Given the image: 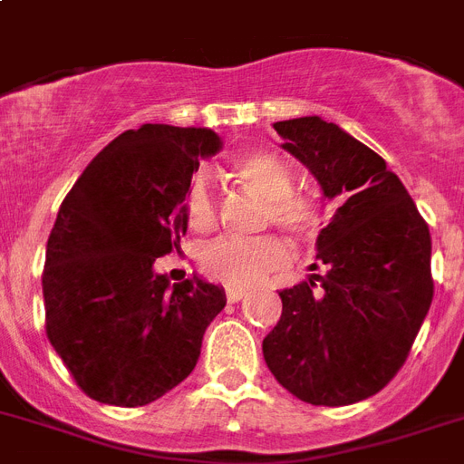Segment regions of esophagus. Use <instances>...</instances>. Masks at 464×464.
<instances>
[{
    "label": "esophagus",
    "mask_w": 464,
    "mask_h": 464,
    "mask_svg": "<svg viewBox=\"0 0 464 464\" xmlns=\"http://www.w3.org/2000/svg\"><path fill=\"white\" fill-rule=\"evenodd\" d=\"M244 296H246V292H244V289H227V292H225V298H227L229 304H239Z\"/></svg>",
    "instance_id": "esophagus-1"
}]
</instances>
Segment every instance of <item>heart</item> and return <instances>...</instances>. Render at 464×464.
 I'll list each match as a JSON object with an SVG mask.
<instances>
[{"mask_svg": "<svg viewBox=\"0 0 464 464\" xmlns=\"http://www.w3.org/2000/svg\"><path fill=\"white\" fill-rule=\"evenodd\" d=\"M232 178L263 198V223L275 225L292 239H313L323 227V204L315 194L294 187L289 160L273 149H251L232 163ZM216 197L197 179L185 197V223L191 232H210L216 225ZM286 263V246L277 237L218 239L204 248L201 270L208 279L232 289H246Z\"/></svg>", "mask_w": 464, "mask_h": 464, "instance_id": "1", "label": "heart"}]
</instances>
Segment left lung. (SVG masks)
Instances as JSON below:
<instances>
[{
  "mask_svg": "<svg viewBox=\"0 0 464 464\" xmlns=\"http://www.w3.org/2000/svg\"><path fill=\"white\" fill-rule=\"evenodd\" d=\"M275 130L324 197L343 204L317 237V273L279 292L282 317L263 355L305 403H358L396 377L430 310V227L384 159L334 122L305 116Z\"/></svg>",
  "mask_w": 464,
  "mask_h": 464,
  "instance_id": "obj_1",
  "label": "left lung"
}]
</instances>
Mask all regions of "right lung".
Listing matches in <instances>:
<instances>
[{"instance_id": "1", "label": "right lung", "mask_w": 464, "mask_h": 464, "mask_svg": "<svg viewBox=\"0 0 464 464\" xmlns=\"http://www.w3.org/2000/svg\"><path fill=\"white\" fill-rule=\"evenodd\" d=\"M204 128L141 125L103 147L59 208L42 270L44 329L75 384L99 403L147 405L194 370L223 289L191 277L168 289L154 260L187 232L185 197Z\"/></svg>"}]
</instances>
